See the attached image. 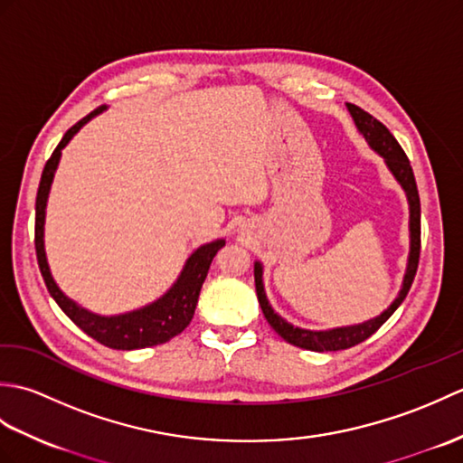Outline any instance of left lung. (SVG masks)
<instances>
[{"mask_svg": "<svg viewBox=\"0 0 463 463\" xmlns=\"http://www.w3.org/2000/svg\"><path fill=\"white\" fill-rule=\"evenodd\" d=\"M346 109L352 115L358 133L366 139L370 149L382 156L392 176H394L396 183L402 186V191L406 193L408 209H410V252H408L404 280H402V288L398 292V297L392 300V304L386 310L366 322L350 324V326L328 328V330H308V328L294 326V324H290L288 320H284L279 312H274L272 304L267 298V290H264L262 262L259 260L254 262V284H257V297L260 302V308L264 312V318L269 320V324L280 338L294 344V346L312 350V352L346 350L370 338L372 334L398 310L400 304L404 302L411 282H414L418 260H420V196H418L414 171H411L408 156L404 151H402V146L394 139V135H392L378 119H373L370 113H366L352 103H346Z\"/></svg>", "mask_w": 463, "mask_h": 463, "instance_id": "1", "label": "left lung"}]
</instances>
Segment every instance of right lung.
<instances>
[{"label":"right lung","instance_id":"1","mask_svg":"<svg viewBox=\"0 0 463 463\" xmlns=\"http://www.w3.org/2000/svg\"><path fill=\"white\" fill-rule=\"evenodd\" d=\"M107 109V105L97 107L80 123H75L69 129L63 139L59 141L57 149L49 156L45 163V169L42 173V181H39L37 189V201H35V252L42 277L45 280V287L52 294L53 300L59 304L69 318H71L77 326H80L85 334L97 342H101L103 346H109L113 350H139L156 346L171 340L176 334H181L189 322L193 320V314L199 302V294L203 288V282L206 279V272L211 269V262L219 249L224 247V239H216L206 244H201L199 249L191 252V257L184 260L183 270L179 277L171 284V288L159 298L145 304L141 308H135L129 312L121 314H97L83 308L81 304H77L73 298H69L67 294L57 287V282L49 269L47 254H45V213H47V201L49 191H52V183L55 171L61 161V151L67 146V143L80 133L83 125L90 123L95 115H99Z\"/></svg>","mask_w":463,"mask_h":463}]
</instances>
